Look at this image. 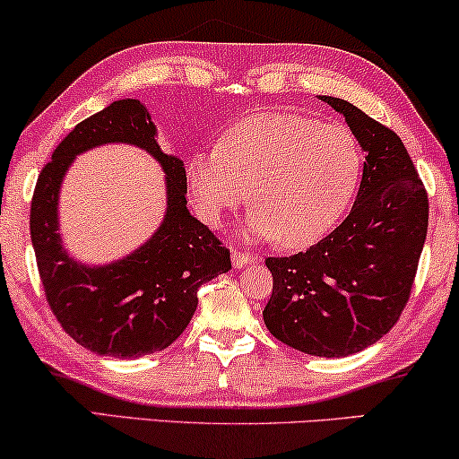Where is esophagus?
Returning <instances> with one entry per match:
<instances>
[{"label": "esophagus", "instance_id": "34e87169", "mask_svg": "<svg viewBox=\"0 0 459 459\" xmlns=\"http://www.w3.org/2000/svg\"><path fill=\"white\" fill-rule=\"evenodd\" d=\"M253 261H255L253 255L242 253V251H231V264H234L236 270H242V267L251 265Z\"/></svg>", "mask_w": 459, "mask_h": 459}]
</instances>
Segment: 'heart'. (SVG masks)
<instances>
[{"label": "heart", "mask_w": 459, "mask_h": 459, "mask_svg": "<svg viewBox=\"0 0 459 459\" xmlns=\"http://www.w3.org/2000/svg\"><path fill=\"white\" fill-rule=\"evenodd\" d=\"M362 164L360 143L346 126L297 113H255L223 134L219 150L189 156L186 183L206 223L219 225L253 202L255 238L306 248L352 204Z\"/></svg>", "instance_id": "obj_1"}]
</instances>
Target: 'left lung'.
Listing matches in <instances>:
<instances>
[{"mask_svg":"<svg viewBox=\"0 0 459 459\" xmlns=\"http://www.w3.org/2000/svg\"><path fill=\"white\" fill-rule=\"evenodd\" d=\"M346 117L365 152L356 202L339 228L290 257H267L273 289L264 323L312 356L373 346L401 318L428 231V194L394 130L359 107L318 97Z\"/></svg>","mask_w":459,"mask_h":459,"instance_id":"8db88e82","label":"left lung"}]
</instances>
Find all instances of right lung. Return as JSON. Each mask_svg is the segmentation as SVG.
<instances>
[{"mask_svg":"<svg viewBox=\"0 0 459 459\" xmlns=\"http://www.w3.org/2000/svg\"><path fill=\"white\" fill-rule=\"evenodd\" d=\"M156 136L141 100H113L58 143L33 192L31 242L46 299L65 333L100 356L139 359L169 348L192 320L202 284L231 270L228 248L187 211L183 160L160 150ZM105 142H128L157 158L167 175V212L136 252L86 266L64 251L57 195L74 156Z\"/></svg>","mask_w":459,"mask_h":459,"instance_id":"1","label":"right lung"}]
</instances>
